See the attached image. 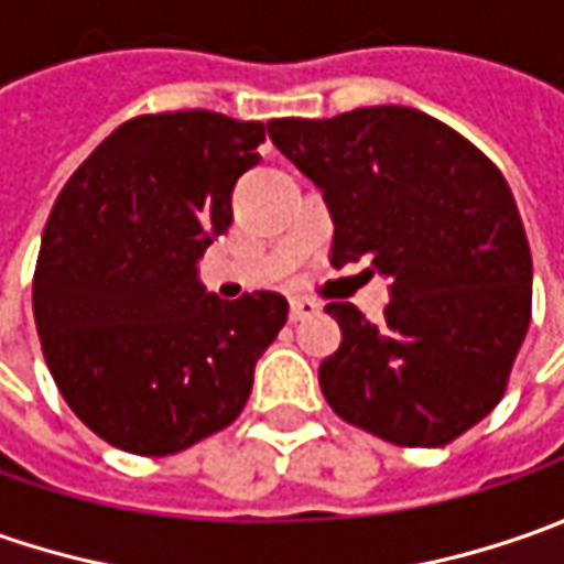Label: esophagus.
I'll return each mask as SVG.
<instances>
[{
    "mask_svg": "<svg viewBox=\"0 0 564 564\" xmlns=\"http://www.w3.org/2000/svg\"><path fill=\"white\" fill-rule=\"evenodd\" d=\"M319 314V304L316 301H307V297H294L292 307H289V316H292L294 323L297 319H311V316Z\"/></svg>",
    "mask_w": 564,
    "mask_h": 564,
    "instance_id": "esophagus-1",
    "label": "esophagus"
}]
</instances>
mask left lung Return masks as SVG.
Here are the masks:
<instances>
[{"label": "left lung", "instance_id": "obj_1", "mask_svg": "<svg viewBox=\"0 0 564 564\" xmlns=\"http://www.w3.org/2000/svg\"><path fill=\"white\" fill-rule=\"evenodd\" d=\"M270 141L333 216V267L373 260L382 323L336 301L341 345L319 389L341 421L436 448L499 404L531 326L533 263L502 172L448 124L408 106L272 119Z\"/></svg>", "mask_w": 564, "mask_h": 564}]
</instances>
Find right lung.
Segmentation results:
<instances>
[{
	"label": "right lung",
	"instance_id": "add662e5",
	"mask_svg": "<svg viewBox=\"0 0 564 564\" xmlns=\"http://www.w3.org/2000/svg\"><path fill=\"white\" fill-rule=\"evenodd\" d=\"M263 121L187 109L119 124L55 197L33 319L55 386L99 440L175 455L226 430L289 319L275 292L223 301L197 275L231 226Z\"/></svg>",
	"mask_w": 564,
	"mask_h": 564
}]
</instances>
